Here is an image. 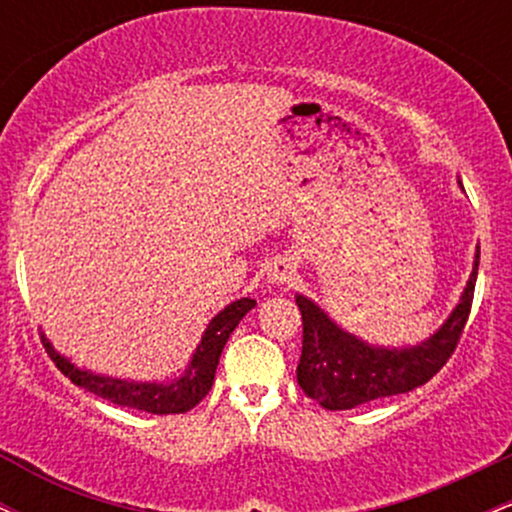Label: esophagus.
Instances as JSON below:
<instances>
[{"instance_id": "34e87169", "label": "esophagus", "mask_w": 512, "mask_h": 512, "mask_svg": "<svg viewBox=\"0 0 512 512\" xmlns=\"http://www.w3.org/2000/svg\"><path fill=\"white\" fill-rule=\"evenodd\" d=\"M293 274H296V269H293L291 262L276 260L272 264V269H269V281H272V284H276V286H284L293 279Z\"/></svg>"}]
</instances>
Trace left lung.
Masks as SVG:
<instances>
[{"label": "left lung", "mask_w": 512, "mask_h": 512, "mask_svg": "<svg viewBox=\"0 0 512 512\" xmlns=\"http://www.w3.org/2000/svg\"><path fill=\"white\" fill-rule=\"evenodd\" d=\"M479 250L460 303L436 334L416 346H373L344 332L325 310L296 296L303 315V351L296 378L301 390L330 411L354 409L380 397L402 395L428 383L457 349L477 286Z\"/></svg>", "instance_id": "left-lung-1"}]
</instances>
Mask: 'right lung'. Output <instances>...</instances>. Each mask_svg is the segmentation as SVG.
I'll list each match as a JSON object with an SVG mask.
<instances>
[{"instance_id": "obj_1", "label": "right lung", "mask_w": 512, "mask_h": 512, "mask_svg": "<svg viewBox=\"0 0 512 512\" xmlns=\"http://www.w3.org/2000/svg\"><path fill=\"white\" fill-rule=\"evenodd\" d=\"M252 298H240L221 310L214 320L209 322L207 332L202 334L197 351L192 354L190 366L180 378L170 380V383H134V380H120L108 378V375H96L91 370L76 368L69 358H64L52 349V344L45 339L43 344L48 351L55 366L72 380L74 385L84 387V390L93 392V395L108 399V402L120 404V407L129 409H142L149 414H185L192 407H197L204 397L209 395L211 385H214L216 366L223 346H226L231 332L236 330L238 322L243 320L245 313L255 308Z\"/></svg>"}]
</instances>
